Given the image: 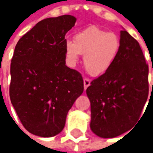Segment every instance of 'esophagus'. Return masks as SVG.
<instances>
[{
	"label": "esophagus",
	"mask_w": 153,
	"mask_h": 153,
	"mask_svg": "<svg viewBox=\"0 0 153 153\" xmlns=\"http://www.w3.org/2000/svg\"><path fill=\"white\" fill-rule=\"evenodd\" d=\"M83 83H84V89H87L90 86L91 84V81L88 78H85L83 80Z\"/></svg>",
	"instance_id": "obj_1"
}]
</instances>
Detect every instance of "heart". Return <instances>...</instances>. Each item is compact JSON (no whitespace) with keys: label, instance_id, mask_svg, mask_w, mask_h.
Masks as SVG:
<instances>
[{"label":"heart","instance_id":"obj_1","mask_svg":"<svg viewBox=\"0 0 153 153\" xmlns=\"http://www.w3.org/2000/svg\"><path fill=\"white\" fill-rule=\"evenodd\" d=\"M120 39L114 33L91 27L76 33L74 42L65 43L66 58L76 64L81 54H84V65L93 76H100L111 67L120 51Z\"/></svg>","mask_w":153,"mask_h":153}]
</instances>
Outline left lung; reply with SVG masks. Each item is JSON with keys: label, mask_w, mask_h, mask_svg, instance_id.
Instances as JSON below:
<instances>
[{"label": "left lung", "mask_w": 153, "mask_h": 153, "mask_svg": "<svg viewBox=\"0 0 153 153\" xmlns=\"http://www.w3.org/2000/svg\"><path fill=\"white\" fill-rule=\"evenodd\" d=\"M120 44L111 67L87 88L91 103L90 127L103 138L115 137L133 128L149 93L148 65L139 43L121 30Z\"/></svg>", "instance_id": "obj_1"}]
</instances>
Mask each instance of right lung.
Segmentation results:
<instances>
[{
    "label": "right lung",
    "mask_w": 153,
    "mask_h": 153,
    "mask_svg": "<svg viewBox=\"0 0 153 153\" xmlns=\"http://www.w3.org/2000/svg\"><path fill=\"white\" fill-rule=\"evenodd\" d=\"M76 21L71 15L44 19L15 47L10 98L22 126L36 136L59 134L69 109L83 93L81 73L65 65V37Z\"/></svg>",
    "instance_id": "obj_1"
}]
</instances>
